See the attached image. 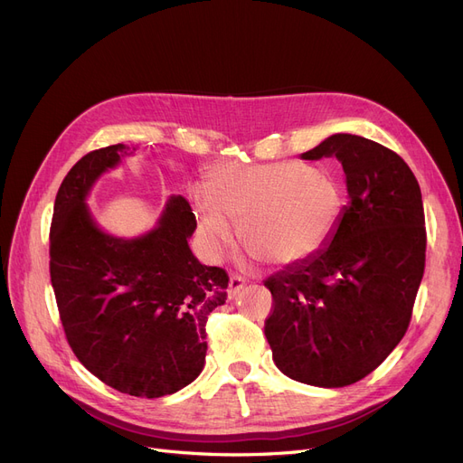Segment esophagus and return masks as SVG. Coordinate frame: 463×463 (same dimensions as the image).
I'll return each instance as SVG.
<instances>
[{"mask_svg":"<svg viewBox=\"0 0 463 463\" xmlns=\"http://www.w3.org/2000/svg\"><path fill=\"white\" fill-rule=\"evenodd\" d=\"M244 286H246V280H244L242 277H231V280H229V289H227L229 299H234L238 294H241Z\"/></svg>","mask_w":463,"mask_h":463,"instance_id":"1","label":"esophagus"}]
</instances>
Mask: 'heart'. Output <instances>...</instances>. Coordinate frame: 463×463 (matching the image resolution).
Listing matches in <instances>:
<instances>
[{"label":"heart","instance_id":"b5f03b06","mask_svg":"<svg viewBox=\"0 0 463 463\" xmlns=\"http://www.w3.org/2000/svg\"><path fill=\"white\" fill-rule=\"evenodd\" d=\"M196 198L205 248L221 255L241 222L242 246L263 261L286 267L309 260L330 241L344 208L337 181L299 162L221 164L205 175Z\"/></svg>","mask_w":463,"mask_h":463}]
</instances>
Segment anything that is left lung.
I'll return each instance as SVG.
<instances>
[{
	"label": "left lung",
	"mask_w": 463,
	"mask_h": 463,
	"mask_svg": "<svg viewBox=\"0 0 463 463\" xmlns=\"http://www.w3.org/2000/svg\"><path fill=\"white\" fill-rule=\"evenodd\" d=\"M335 156L349 202L330 241L265 280L272 361L315 387H345L378 368L412 317L425 267V217L412 169L383 145L335 133L301 160Z\"/></svg>",
	"instance_id": "obj_1"
}]
</instances>
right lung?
I'll list each match as a JSON object with an SVG mask.
<instances>
[{
    "label": "right lung",
    "instance_id": "1",
    "mask_svg": "<svg viewBox=\"0 0 463 463\" xmlns=\"http://www.w3.org/2000/svg\"><path fill=\"white\" fill-rule=\"evenodd\" d=\"M135 152L118 143L68 171L55 198L49 270L78 361L119 392L158 399L200 375L205 320L225 303L229 277L202 265L188 246L196 217L183 196H169L145 234L99 227L85 200L102 174Z\"/></svg>",
    "mask_w": 463,
    "mask_h": 463
}]
</instances>
